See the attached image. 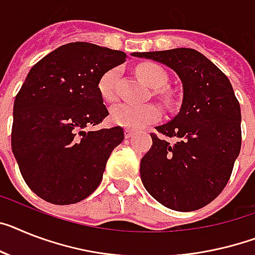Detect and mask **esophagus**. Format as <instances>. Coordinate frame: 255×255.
I'll return each mask as SVG.
<instances>
[{"label":"esophagus","mask_w":255,"mask_h":255,"mask_svg":"<svg viewBox=\"0 0 255 255\" xmlns=\"http://www.w3.org/2000/svg\"><path fill=\"white\" fill-rule=\"evenodd\" d=\"M133 134H134L133 131H131V129H126V137H127V138L132 137Z\"/></svg>","instance_id":"1"}]
</instances>
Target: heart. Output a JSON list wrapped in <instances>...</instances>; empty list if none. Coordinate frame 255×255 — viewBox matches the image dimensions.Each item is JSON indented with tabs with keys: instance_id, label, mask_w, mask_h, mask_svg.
<instances>
[{
	"instance_id": "b5f03b06",
	"label": "heart",
	"mask_w": 255,
	"mask_h": 255,
	"mask_svg": "<svg viewBox=\"0 0 255 255\" xmlns=\"http://www.w3.org/2000/svg\"><path fill=\"white\" fill-rule=\"evenodd\" d=\"M137 74L150 88L160 89L167 84V74L155 63H142L137 67ZM121 76V68L114 67L105 72L98 81V89L102 98L106 101H114L117 98V83ZM111 122L123 128L138 131L150 123L159 121L160 111L151 104H119L111 110Z\"/></svg>"
}]
</instances>
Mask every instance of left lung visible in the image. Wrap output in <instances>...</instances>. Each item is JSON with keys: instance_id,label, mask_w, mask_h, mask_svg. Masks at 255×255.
Wrapping results in <instances>:
<instances>
[{"instance_id": "left-lung-1", "label": "left lung", "mask_w": 255, "mask_h": 255, "mask_svg": "<svg viewBox=\"0 0 255 255\" xmlns=\"http://www.w3.org/2000/svg\"><path fill=\"white\" fill-rule=\"evenodd\" d=\"M174 70L183 84L180 110L155 127L153 145L140 163L141 181L151 197L176 211H193L217 198L228 183L241 149V110L230 80L194 49L137 53Z\"/></svg>"}]
</instances>
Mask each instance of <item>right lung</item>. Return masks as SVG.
<instances>
[{
    "instance_id": "add662e5",
    "label": "right lung",
    "mask_w": 255,
    "mask_h": 255,
    "mask_svg": "<svg viewBox=\"0 0 255 255\" xmlns=\"http://www.w3.org/2000/svg\"><path fill=\"white\" fill-rule=\"evenodd\" d=\"M126 58L121 50L71 42L29 70L14 101L11 149L24 181L42 200L76 204L101 183L123 128H87L109 115L98 81Z\"/></svg>"
}]
</instances>
